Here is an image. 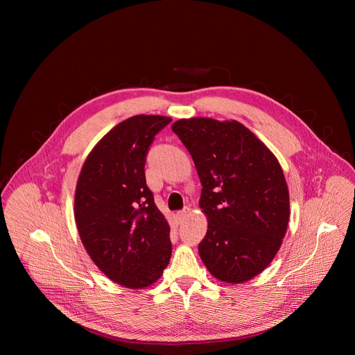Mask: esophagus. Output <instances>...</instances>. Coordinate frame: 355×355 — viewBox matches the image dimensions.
I'll return each instance as SVG.
<instances>
[{
  "label": "esophagus",
  "mask_w": 355,
  "mask_h": 355,
  "mask_svg": "<svg viewBox=\"0 0 355 355\" xmlns=\"http://www.w3.org/2000/svg\"><path fill=\"white\" fill-rule=\"evenodd\" d=\"M189 214H191V209H189V208H184L182 211H180V212L177 214V216H178L180 220H184Z\"/></svg>",
  "instance_id": "obj_1"
}]
</instances>
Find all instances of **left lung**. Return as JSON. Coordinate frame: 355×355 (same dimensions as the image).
Returning <instances> with one entry per match:
<instances>
[{
  "label": "left lung",
  "mask_w": 355,
  "mask_h": 355,
  "mask_svg": "<svg viewBox=\"0 0 355 355\" xmlns=\"http://www.w3.org/2000/svg\"><path fill=\"white\" fill-rule=\"evenodd\" d=\"M195 163L208 219L198 245L219 281L241 284L261 274L278 252L289 222V192L272 151L243 123L189 118L173 123Z\"/></svg>",
  "instance_id": "8db88e82"
}]
</instances>
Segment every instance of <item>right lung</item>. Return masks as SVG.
Instances as JSON below:
<instances>
[{
	"label": "right lung",
	"mask_w": 355,
	"mask_h": 355,
	"mask_svg": "<svg viewBox=\"0 0 355 355\" xmlns=\"http://www.w3.org/2000/svg\"><path fill=\"white\" fill-rule=\"evenodd\" d=\"M170 122L136 115L118 123L89 151L76 187L84 248L101 272L129 289L153 285L171 259L170 225L144 177L147 150Z\"/></svg>",
	"instance_id": "obj_1"
}]
</instances>
